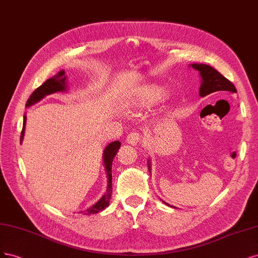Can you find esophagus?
Returning a JSON list of instances; mask_svg holds the SVG:
<instances>
[{
	"label": "esophagus",
	"mask_w": 258,
	"mask_h": 258,
	"mask_svg": "<svg viewBox=\"0 0 258 258\" xmlns=\"http://www.w3.org/2000/svg\"><path fill=\"white\" fill-rule=\"evenodd\" d=\"M139 141H140V136H139V133L137 132H132L131 134H128L126 137V144L132 146H136Z\"/></svg>",
	"instance_id": "esophagus-1"
}]
</instances>
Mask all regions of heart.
<instances>
[{"instance_id": "obj_1", "label": "heart", "mask_w": 258, "mask_h": 258, "mask_svg": "<svg viewBox=\"0 0 258 258\" xmlns=\"http://www.w3.org/2000/svg\"><path fill=\"white\" fill-rule=\"evenodd\" d=\"M168 90L161 85L150 84L140 87L132 98V104L138 108H149L167 96Z\"/></svg>"}]
</instances>
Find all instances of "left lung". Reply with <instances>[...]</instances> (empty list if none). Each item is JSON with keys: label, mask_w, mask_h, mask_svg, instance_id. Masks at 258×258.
Here are the masks:
<instances>
[{"label": "left lung", "mask_w": 258, "mask_h": 258, "mask_svg": "<svg viewBox=\"0 0 258 258\" xmlns=\"http://www.w3.org/2000/svg\"><path fill=\"white\" fill-rule=\"evenodd\" d=\"M194 70H196L202 78V85L199 89V95L205 97L206 95H209L211 93L218 92V91H228L230 93H237V90L235 86L231 82L226 79L225 77L221 75L217 70H214L212 66L207 64H190ZM148 167L149 171L151 172V160H148ZM163 202V201H162ZM165 205H167L171 208H176L173 206L168 205L167 203L163 202Z\"/></svg>", "instance_id": "left-lung-1"}]
</instances>
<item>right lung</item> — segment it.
I'll use <instances>...</instances> for the list:
<instances>
[{"label": "right lung", "instance_id": "obj_1", "mask_svg": "<svg viewBox=\"0 0 258 258\" xmlns=\"http://www.w3.org/2000/svg\"><path fill=\"white\" fill-rule=\"evenodd\" d=\"M68 77L65 76V72L60 71L56 75H54L53 77L47 79L43 85L38 87L34 92H33L28 99L26 107H31L32 105H34L41 101L45 96L53 94L55 92H68L69 87H68ZM26 123H27V115H23V126H22V132H21V137H20V144H22V140L24 137V131H26ZM121 147V143L119 140L112 141L106 148L104 149L103 152V164L104 167L107 173V179H108V184H107V190L106 193L98 199V201L92 205L91 207L87 208L86 210L80 211L81 213L85 214H95L103 211L105 208L109 206L110 202V197L112 193V174H111V167H112V162L115 154H117L118 150Z\"/></svg>", "mask_w": 258, "mask_h": 258}]
</instances>
